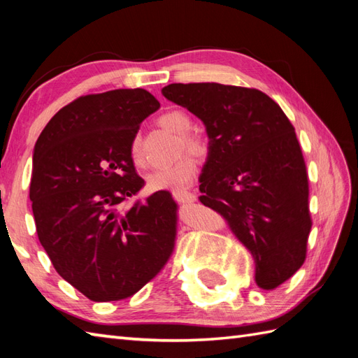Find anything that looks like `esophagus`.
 I'll return each instance as SVG.
<instances>
[{
	"label": "esophagus",
	"mask_w": 358,
	"mask_h": 358,
	"mask_svg": "<svg viewBox=\"0 0 358 358\" xmlns=\"http://www.w3.org/2000/svg\"><path fill=\"white\" fill-rule=\"evenodd\" d=\"M172 195L178 203H192L196 199L195 194L187 192V191H175Z\"/></svg>",
	"instance_id": "esophagus-1"
}]
</instances>
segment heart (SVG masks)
Segmentation results:
<instances>
[{
  "mask_svg": "<svg viewBox=\"0 0 358 358\" xmlns=\"http://www.w3.org/2000/svg\"><path fill=\"white\" fill-rule=\"evenodd\" d=\"M159 126L169 129L173 134L181 135V149L192 152L195 155L208 154V143L200 136L189 135L192 129V118L185 110H169L158 118ZM131 157L135 163L141 162L140 138H134L131 144ZM196 173V163L191 155L180 157L169 166L157 167L146 175V185L150 191H180L191 183Z\"/></svg>",
  "mask_w": 358,
  "mask_h": 358,
  "instance_id": "1",
  "label": "heart"
}]
</instances>
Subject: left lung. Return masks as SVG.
I'll return each mask as SVG.
<instances>
[{"label":"left lung","mask_w":358,"mask_h":358,"mask_svg":"<svg viewBox=\"0 0 358 358\" xmlns=\"http://www.w3.org/2000/svg\"><path fill=\"white\" fill-rule=\"evenodd\" d=\"M162 94L206 127L200 201L252 255L258 287L285 283L305 263L313 226L306 164L291 121L257 89L173 83Z\"/></svg>","instance_id":"1"}]
</instances>
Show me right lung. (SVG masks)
Wrapping results in <instances>:
<instances>
[{"instance_id":"right-lung-1","label":"right lung","mask_w":358,"mask_h":358,"mask_svg":"<svg viewBox=\"0 0 358 358\" xmlns=\"http://www.w3.org/2000/svg\"><path fill=\"white\" fill-rule=\"evenodd\" d=\"M158 108L144 89L85 95L59 109L35 143L29 196L38 238L59 275L94 301L138 292L175 246L171 192L131 201L144 186L131 144Z\"/></svg>"}]
</instances>
